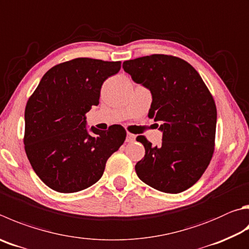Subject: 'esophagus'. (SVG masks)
<instances>
[{"instance_id": "esophagus-1", "label": "esophagus", "mask_w": 249, "mask_h": 249, "mask_svg": "<svg viewBox=\"0 0 249 249\" xmlns=\"http://www.w3.org/2000/svg\"><path fill=\"white\" fill-rule=\"evenodd\" d=\"M135 139H136V136L134 134L127 133V136H126V142H134Z\"/></svg>"}]
</instances>
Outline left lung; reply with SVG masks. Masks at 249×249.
Returning a JSON list of instances; mask_svg holds the SVG:
<instances>
[{"label":"left lung","mask_w":249,"mask_h":249,"mask_svg":"<svg viewBox=\"0 0 249 249\" xmlns=\"http://www.w3.org/2000/svg\"><path fill=\"white\" fill-rule=\"evenodd\" d=\"M123 69L150 90L148 116L162 122L159 147H152L144 136L136 138L146 150L135 165L138 178L163 193L186 191L201 178L213 155V97L198 71L179 57L152 54L125 61Z\"/></svg>","instance_id":"left-lung-1"}]
</instances>
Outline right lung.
Segmentation results:
<instances>
[{"label": "right lung", "mask_w": 249, "mask_h": 249, "mask_svg": "<svg viewBox=\"0 0 249 249\" xmlns=\"http://www.w3.org/2000/svg\"><path fill=\"white\" fill-rule=\"evenodd\" d=\"M121 62L78 57L50 69L28 99L24 144L42 182L58 193H76L97 183L112 153L126 138L121 125L88 133L86 113L99 105L102 84Z\"/></svg>", "instance_id": "1"}]
</instances>
